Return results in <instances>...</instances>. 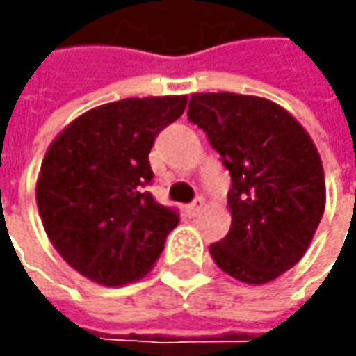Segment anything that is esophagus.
Wrapping results in <instances>:
<instances>
[{
    "label": "esophagus",
    "instance_id": "esophagus-1",
    "mask_svg": "<svg viewBox=\"0 0 356 356\" xmlns=\"http://www.w3.org/2000/svg\"><path fill=\"white\" fill-rule=\"evenodd\" d=\"M204 204H206L204 198H196L192 204H190V206H188V208H186V212L190 213V216H198V213L204 210Z\"/></svg>",
    "mask_w": 356,
    "mask_h": 356
}]
</instances>
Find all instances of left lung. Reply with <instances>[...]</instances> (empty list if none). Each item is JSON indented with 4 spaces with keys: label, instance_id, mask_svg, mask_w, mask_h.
Instances as JSON below:
<instances>
[{
    "label": "left lung",
    "instance_id": "8db88e82",
    "mask_svg": "<svg viewBox=\"0 0 356 356\" xmlns=\"http://www.w3.org/2000/svg\"><path fill=\"white\" fill-rule=\"evenodd\" d=\"M188 117L232 174V226L210 245L212 259L241 283L277 280L301 261L325 212V172L313 138L289 111L253 95L196 92Z\"/></svg>",
    "mask_w": 356,
    "mask_h": 356
}]
</instances>
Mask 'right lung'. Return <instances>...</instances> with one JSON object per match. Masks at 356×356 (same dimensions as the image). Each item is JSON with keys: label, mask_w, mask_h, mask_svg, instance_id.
Segmentation results:
<instances>
[{"label": "right lung", "mask_w": 356, "mask_h": 356, "mask_svg": "<svg viewBox=\"0 0 356 356\" xmlns=\"http://www.w3.org/2000/svg\"><path fill=\"white\" fill-rule=\"evenodd\" d=\"M186 104V95L101 104L49 144L37 208L53 248L83 277L122 287L152 271L178 213L144 192L152 180L148 154Z\"/></svg>", "instance_id": "1"}]
</instances>
